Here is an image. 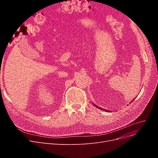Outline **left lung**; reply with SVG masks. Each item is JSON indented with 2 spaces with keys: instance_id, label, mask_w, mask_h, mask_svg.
I'll return each instance as SVG.
<instances>
[{
  "instance_id": "8db88e82",
  "label": "left lung",
  "mask_w": 158,
  "mask_h": 158,
  "mask_svg": "<svg viewBox=\"0 0 158 158\" xmlns=\"http://www.w3.org/2000/svg\"><path fill=\"white\" fill-rule=\"evenodd\" d=\"M94 106H96L97 107H98V108H100L101 110H104V109L101 108V107H98V106H96V105H95V104H94ZM105 111H107V110H105Z\"/></svg>"
}]
</instances>
